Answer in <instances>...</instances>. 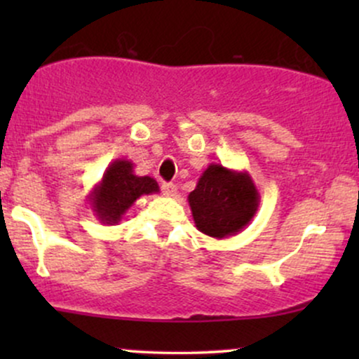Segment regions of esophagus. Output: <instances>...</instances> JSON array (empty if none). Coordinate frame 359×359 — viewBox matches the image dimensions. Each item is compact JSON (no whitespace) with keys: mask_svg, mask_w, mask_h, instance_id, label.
Masks as SVG:
<instances>
[{"mask_svg":"<svg viewBox=\"0 0 359 359\" xmlns=\"http://www.w3.org/2000/svg\"><path fill=\"white\" fill-rule=\"evenodd\" d=\"M162 192L165 194L167 197L177 196V187L174 184H162Z\"/></svg>","mask_w":359,"mask_h":359,"instance_id":"esophagus-1","label":"esophagus"}]
</instances>
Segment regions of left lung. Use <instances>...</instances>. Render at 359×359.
I'll use <instances>...</instances> for the list:
<instances>
[{
    "instance_id": "8db88e82",
    "label": "left lung",
    "mask_w": 359,
    "mask_h": 359,
    "mask_svg": "<svg viewBox=\"0 0 359 359\" xmlns=\"http://www.w3.org/2000/svg\"><path fill=\"white\" fill-rule=\"evenodd\" d=\"M187 201L196 228L216 240H224L243 231L253 221L259 192L246 170L211 163Z\"/></svg>"
}]
</instances>
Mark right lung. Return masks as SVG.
Wrapping results in <instances>:
<instances>
[{
	"label": "right lung",
	"instance_id": "1",
	"mask_svg": "<svg viewBox=\"0 0 359 359\" xmlns=\"http://www.w3.org/2000/svg\"><path fill=\"white\" fill-rule=\"evenodd\" d=\"M133 167V163L126 158L113 160L102 174V179L88 196L94 216L102 224H118L137 199L160 192L155 179L137 175Z\"/></svg>",
	"mask_w": 359,
	"mask_h": 359
}]
</instances>
